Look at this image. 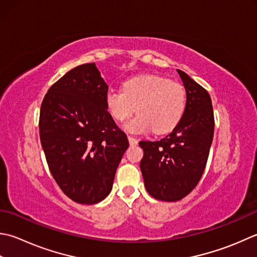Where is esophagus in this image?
I'll return each instance as SVG.
<instances>
[{
	"mask_svg": "<svg viewBox=\"0 0 257 257\" xmlns=\"http://www.w3.org/2000/svg\"><path fill=\"white\" fill-rule=\"evenodd\" d=\"M128 140H129V144H130V146H136V145H138V140L136 139V138H134V137H132V136H128Z\"/></svg>",
	"mask_w": 257,
	"mask_h": 257,
	"instance_id": "esophagus-1",
	"label": "esophagus"
}]
</instances>
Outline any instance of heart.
Masks as SVG:
<instances>
[{
	"label": "heart",
	"instance_id": "obj_1",
	"mask_svg": "<svg viewBox=\"0 0 257 257\" xmlns=\"http://www.w3.org/2000/svg\"><path fill=\"white\" fill-rule=\"evenodd\" d=\"M187 97L182 84L158 75H142L124 81L122 90L105 93V107L117 121H123L136 110L139 114L124 124L130 134H166L179 123Z\"/></svg>",
	"mask_w": 257,
	"mask_h": 257
}]
</instances>
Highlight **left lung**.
<instances>
[{"mask_svg": "<svg viewBox=\"0 0 257 257\" xmlns=\"http://www.w3.org/2000/svg\"><path fill=\"white\" fill-rule=\"evenodd\" d=\"M187 104L179 123L158 142H140V169L145 187L154 198L177 202L197 186L207 163L214 136L209 93L182 70Z\"/></svg>", "mask_w": 257, "mask_h": 257, "instance_id": "left-lung-1", "label": "left lung"}]
</instances>
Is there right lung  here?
Wrapping results in <instances>:
<instances>
[{"label":"right lung","mask_w":257,"mask_h":257,"mask_svg":"<svg viewBox=\"0 0 257 257\" xmlns=\"http://www.w3.org/2000/svg\"><path fill=\"white\" fill-rule=\"evenodd\" d=\"M107 91L95 64H81L51 85L40 110V140L50 172L79 204L107 197L129 146L105 107Z\"/></svg>","instance_id":"right-lung-1"}]
</instances>
